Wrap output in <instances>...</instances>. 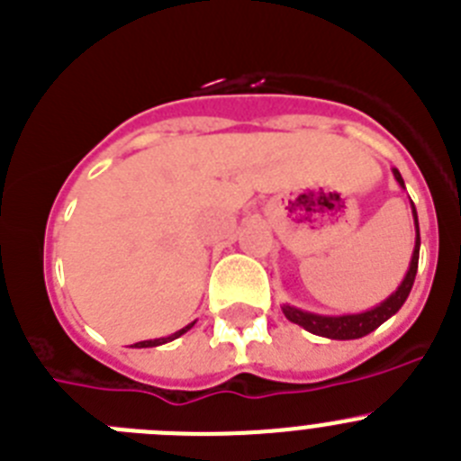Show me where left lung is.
<instances>
[{
    "instance_id": "obj_1",
    "label": "left lung",
    "mask_w": 461,
    "mask_h": 461,
    "mask_svg": "<svg viewBox=\"0 0 461 461\" xmlns=\"http://www.w3.org/2000/svg\"><path fill=\"white\" fill-rule=\"evenodd\" d=\"M394 177L402 186H404V180H402V175L399 170H394ZM413 217H415V249H413V258H411V267L406 272V279L402 281V286L394 291V295H390L388 300L383 304H378L376 309L365 313H351V316H319V313H309V312H300L295 307H284V316H286L291 323L303 325L304 330L313 332V335L319 337H328V339H360V337L369 335L374 330L378 328L381 323L397 313L402 309V304L406 303V297H409L411 288H413L415 281V272H418V256H420V228H418V214H415L413 207Z\"/></svg>"
}]
</instances>
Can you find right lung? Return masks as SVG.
<instances>
[{"instance_id": "obj_1", "label": "right lung", "mask_w": 461, "mask_h": 461, "mask_svg": "<svg viewBox=\"0 0 461 461\" xmlns=\"http://www.w3.org/2000/svg\"><path fill=\"white\" fill-rule=\"evenodd\" d=\"M194 328V323L191 325H186V328H182V330H177V332H175V335H170V337H164V339H149V341H138V344H133L136 346V348H149V346H158V344H166V341H173V339H177V337L180 335H185L186 330H191Z\"/></svg>"}]
</instances>
